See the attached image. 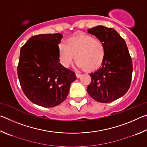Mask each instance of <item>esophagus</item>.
<instances>
[{
    "label": "esophagus",
    "instance_id": "34e87169",
    "mask_svg": "<svg viewBox=\"0 0 147 147\" xmlns=\"http://www.w3.org/2000/svg\"><path fill=\"white\" fill-rule=\"evenodd\" d=\"M76 77H77V78H80V77L82 76V74L76 73Z\"/></svg>",
    "mask_w": 147,
    "mask_h": 147
}]
</instances>
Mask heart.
Returning <instances> with one entry per match:
<instances>
[{
  "label": "heart",
  "mask_w": 147,
  "mask_h": 147,
  "mask_svg": "<svg viewBox=\"0 0 147 147\" xmlns=\"http://www.w3.org/2000/svg\"><path fill=\"white\" fill-rule=\"evenodd\" d=\"M59 59L67 67L74 58L76 65L86 71L100 68L106 58V50L102 41L88 34H79L58 44Z\"/></svg>",
  "instance_id": "heart-1"
}]
</instances>
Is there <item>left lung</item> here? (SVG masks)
Wrapping results in <instances>:
<instances>
[{"mask_svg": "<svg viewBox=\"0 0 147 147\" xmlns=\"http://www.w3.org/2000/svg\"><path fill=\"white\" fill-rule=\"evenodd\" d=\"M104 43L106 58L98 70L90 73L87 91L94 100L111 102L123 96L130 88L133 66L126 42L115 30L102 25L88 29Z\"/></svg>", "mask_w": 147, "mask_h": 147, "instance_id": "8db88e82", "label": "left lung"}]
</instances>
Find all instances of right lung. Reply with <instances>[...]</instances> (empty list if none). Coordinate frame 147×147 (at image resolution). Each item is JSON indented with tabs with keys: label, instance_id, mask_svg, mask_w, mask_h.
I'll use <instances>...</instances> for the list:
<instances>
[{
	"label": "right lung",
	"instance_id": "add662e5",
	"mask_svg": "<svg viewBox=\"0 0 147 147\" xmlns=\"http://www.w3.org/2000/svg\"><path fill=\"white\" fill-rule=\"evenodd\" d=\"M63 35L39 34L21 47L17 74L23 93L45 108L59 105L67 96L75 73L59 63L58 44Z\"/></svg>",
	"mask_w": 147,
	"mask_h": 147
}]
</instances>
